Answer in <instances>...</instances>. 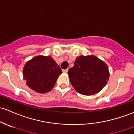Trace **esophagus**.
Here are the masks:
<instances>
[{
	"instance_id": "34e87169",
	"label": "esophagus",
	"mask_w": 134,
	"mask_h": 134,
	"mask_svg": "<svg viewBox=\"0 0 134 134\" xmlns=\"http://www.w3.org/2000/svg\"><path fill=\"white\" fill-rule=\"evenodd\" d=\"M68 71V69H66V70H63V72L64 73H67Z\"/></svg>"
}]
</instances>
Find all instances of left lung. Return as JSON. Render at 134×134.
<instances>
[{
    "mask_svg": "<svg viewBox=\"0 0 134 134\" xmlns=\"http://www.w3.org/2000/svg\"><path fill=\"white\" fill-rule=\"evenodd\" d=\"M68 74L75 90L87 96L100 92L109 79L107 65L94 55L77 57Z\"/></svg>",
    "mask_w": 134,
    "mask_h": 134,
    "instance_id": "left-lung-1",
    "label": "left lung"
}]
</instances>
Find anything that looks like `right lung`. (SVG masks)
<instances>
[{"mask_svg":"<svg viewBox=\"0 0 134 134\" xmlns=\"http://www.w3.org/2000/svg\"><path fill=\"white\" fill-rule=\"evenodd\" d=\"M61 73V68L50 56L34 57L25 64L23 70L26 84L40 93H47L52 90Z\"/></svg>","mask_w":134,"mask_h":134,"instance_id":"right-lung-1","label":"right lung"}]
</instances>
